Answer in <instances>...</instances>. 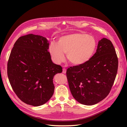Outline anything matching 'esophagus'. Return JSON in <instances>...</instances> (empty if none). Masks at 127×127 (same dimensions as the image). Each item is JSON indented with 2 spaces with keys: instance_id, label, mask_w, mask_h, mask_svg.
<instances>
[{
  "instance_id": "esophagus-1",
  "label": "esophagus",
  "mask_w": 127,
  "mask_h": 127,
  "mask_svg": "<svg viewBox=\"0 0 127 127\" xmlns=\"http://www.w3.org/2000/svg\"><path fill=\"white\" fill-rule=\"evenodd\" d=\"M63 72L64 73V74H65V73L66 72V69H63Z\"/></svg>"
}]
</instances>
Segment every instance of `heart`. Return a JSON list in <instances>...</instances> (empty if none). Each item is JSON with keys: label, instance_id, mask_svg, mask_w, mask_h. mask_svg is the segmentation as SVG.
<instances>
[{"label": "heart", "instance_id": "1", "mask_svg": "<svg viewBox=\"0 0 127 127\" xmlns=\"http://www.w3.org/2000/svg\"><path fill=\"white\" fill-rule=\"evenodd\" d=\"M85 55H86V53H85V52H79V56H80V57H85Z\"/></svg>", "mask_w": 127, "mask_h": 127}]
</instances>
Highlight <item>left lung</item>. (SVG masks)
<instances>
[{
    "label": "left lung",
    "instance_id": "left-lung-1",
    "mask_svg": "<svg viewBox=\"0 0 127 127\" xmlns=\"http://www.w3.org/2000/svg\"><path fill=\"white\" fill-rule=\"evenodd\" d=\"M47 38L29 34L19 37L7 64L10 85L18 97L27 104L39 106L54 93L53 79L62 67L52 63Z\"/></svg>",
    "mask_w": 127,
    "mask_h": 127
}]
</instances>
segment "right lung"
I'll use <instances>...</instances> for the list:
<instances>
[{
  "label": "right lung",
  "mask_w": 127,
  "mask_h": 127,
  "mask_svg": "<svg viewBox=\"0 0 127 127\" xmlns=\"http://www.w3.org/2000/svg\"><path fill=\"white\" fill-rule=\"evenodd\" d=\"M118 68V59L112 42L103 38L89 60L67 69V78L73 97L86 105L101 101L110 93Z\"/></svg>",
  "instance_id": "right-lung-1"
}]
</instances>
